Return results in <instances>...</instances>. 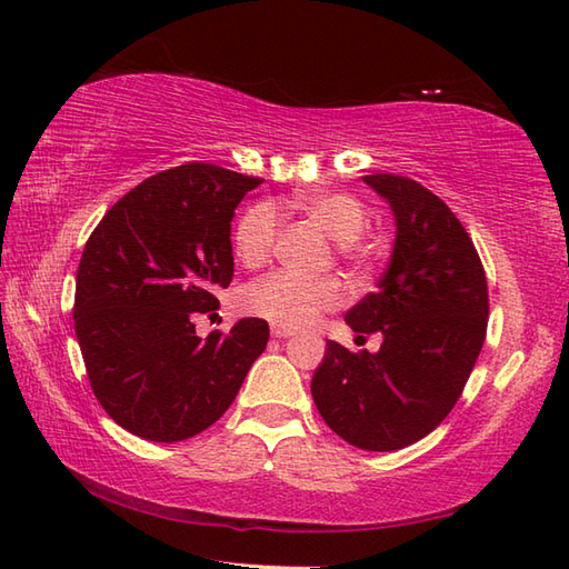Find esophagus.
Here are the masks:
<instances>
[{
	"label": "esophagus",
	"instance_id": "obj_1",
	"mask_svg": "<svg viewBox=\"0 0 569 569\" xmlns=\"http://www.w3.org/2000/svg\"><path fill=\"white\" fill-rule=\"evenodd\" d=\"M296 330H288V328H271V337H276V340H288V337H293Z\"/></svg>",
	"mask_w": 569,
	"mask_h": 569
}]
</instances>
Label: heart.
<instances>
[{
	"label": "heart",
	"instance_id": "b5f03b06",
	"mask_svg": "<svg viewBox=\"0 0 569 569\" xmlns=\"http://www.w3.org/2000/svg\"><path fill=\"white\" fill-rule=\"evenodd\" d=\"M283 208L303 212L325 234L335 239L337 259L355 273H367L373 263V244L361 234L367 227V210L349 192H296L283 200ZM278 212L271 202H253L241 212L234 227L237 259L257 269L271 259L278 237ZM347 300L340 278H298L276 271L249 283L241 291V310L251 318H261L276 328L300 330L316 322L322 312L337 310Z\"/></svg>",
	"mask_w": 569,
	"mask_h": 569
}]
</instances>
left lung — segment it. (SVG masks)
Returning <instances> with one entry per match:
<instances>
[{
	"label": "left lung",
	"mask_w": 569,
	"mask_h": 569,
	"mask_svg": "<svg viewBox=\"0 0 569 569\" xmlns=\"http://www.w3.org/2000/svg\"><path fill=\"white\" fill-rule=\"evenodd\" d=\"M365 183L391 204L396 244L379 291L345 320L383 342L377 355L328 342L310 391L342 440L393 452L438 428L462 396L485 347L489 291L467 229L435 192L393 173Z\"/></svg>",
	"instance_id": "left-lung-1"
}]
</instances>
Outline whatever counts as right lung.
<instances>
[{"label":"right lung","instance_id":"obj_1","mask_svg":"<svg viewBox=\"0 0 569 569\" xmlns=\"http://www.w3.org/2000/svg\"><path fill=\"white\" fill-rule=\"evenodd\" d=\"M261 178L192 161L131 188L94 227L76 278L78 345L100 406L153 442L210 428L269 342L261 318L196 335L234 276L232 217Z\"/></svg>","mask_w":569,"mask_h":569}]
</instances>
